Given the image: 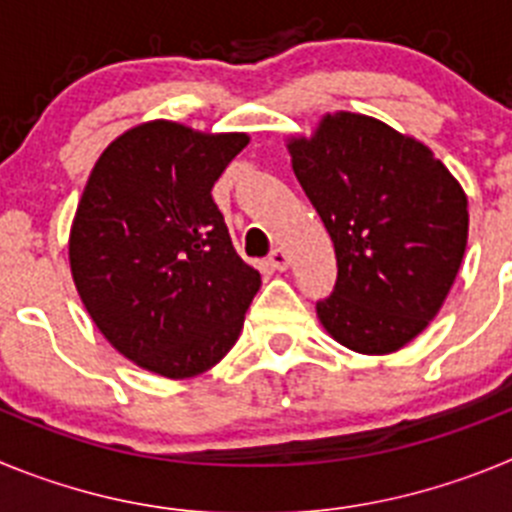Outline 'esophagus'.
<instances>
[{
	"instance_id": "esophagus-1",
	"label": "esophagus",
	"mask_w": 512,
	"mask_h": 512,
	"mask_svg": "<svg viewBox=\"0 0 512 512\" xmlns=\"http://www.w3.org/2000/svg\"><path fill=\"white\" fill-rule=\"evenodd\" d=\"M269 264L274 266L277 271H287V266H289L287 251H284V248H274V251H271V256H269Z\"/></svg>"
}]
</instances>
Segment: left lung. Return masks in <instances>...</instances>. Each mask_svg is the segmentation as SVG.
<instances>
[{
    "instance_id": "obj_1",
    "label": "left lung",
    "mask_w": 512,
    "mask_h": 512,
    "mask_svg": "<svg viewBox=\"0 0 512 512\" xmlns=\"http://www.w3.org/2000/svg\"><path fill=\"white\" fill-rule=\"evenodd\" d=\"M338 279L318 318L356 354L400 351L428 328L467 251V194L433 151L382 120L333 112L287 140Z\"/></svg>"
}]
</instances>
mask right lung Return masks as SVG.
I'll use <instances>...</instances> for the list:
<instances>
[{
	"mask_svg": "<svg viewBox=\"0 0 512 512\" xmlns=\"http://www.w3.org/2000/svg\"><path fill=\"white\" fill-rule=\"evenodd\" d=\"M246 133L151 120L97 158L69 235L71 277L125 359L169 379L207 372L241 336L261 274L235 253L212 187Z\"/></svg>",
	"mask_w": 512,
	"mask_h": 512,
	"instance_id": "add662e5",
	"label": "right lung"
}]
</instances>
